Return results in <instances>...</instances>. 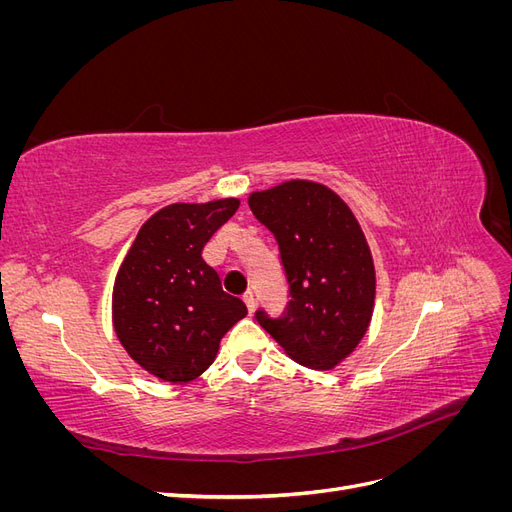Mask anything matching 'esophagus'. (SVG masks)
I'll return each mask as SVG.
<instances>
[{"label":"esophagus","mask_w":512,"mask_h":512,"mask_svg":"<svg viewBox=\"0 0 512 512\" xmlns=\"http://www.w3.org/2000/svg\"><path fill=\"white\" fill-rule=\"evenodd\" d=\"M243 301H245L247 309H250V314H252V312H254V307H256V297H254V292H252V290H247V292L243 294Z\"/></svg>","instance_id":"1"}]
</instances>
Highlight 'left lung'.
Wrapping results in <instances>:
<instances>
[{"mask_svg": "<svg viewBox=\"0 0 512 512\" xmlns=\"http://www.w3.org/2000/svg\"><path fill=\"white\" fill-rule=\"evenodd\" d=\"M250 209L280 247L290 301L256 320L290 359L333 369L361 342L376 297V271L354 213L327 185L292 179L250 194Z\"/></svg>", "mask_w": 512, "mask_h": 512, "instance_id": "left-lung-1", "label": "left lung"}]
</instances>
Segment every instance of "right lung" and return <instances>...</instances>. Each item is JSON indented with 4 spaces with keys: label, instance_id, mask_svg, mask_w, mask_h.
<instances>
[{
    "label": "right lung",
    "instance_id": "1",
    "mask_svg": "<svg viewBox=\"0 0 512 512\" xmlns=\"http://www.w3.org/2000/svg\"><path fill=\"white\" fill-rule=\"evenodd\" d=\"M237 209V198L168 205L141 226L121 262L113 290L115 333L138 365L166 382L183 384L203 374L220 339L247 314L203 260V247Z\"/></svg>",
    "mask_w": 512,
    "mask_h": 512
}]
</instances>
